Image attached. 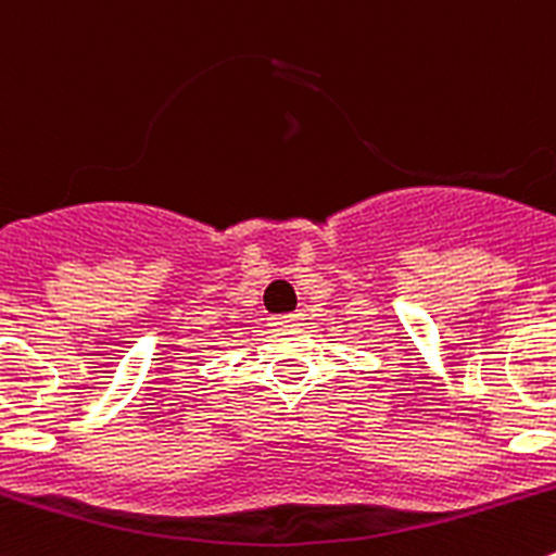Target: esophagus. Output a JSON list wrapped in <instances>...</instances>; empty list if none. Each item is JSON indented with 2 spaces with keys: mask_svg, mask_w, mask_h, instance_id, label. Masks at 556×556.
Masks as SVG:
<instances>
[{
  "mask_svg": "<svg viewBox=\"0 0 556 556\" xmlns=\"http://www.w3.org/2000/svg\"><path fill=\"white\" fill-rule=\"evenodd\" d=\"M302 313H278V316H270V327H291V324H300Z\"/></svg>",
  "mask_w": 556,
  "mask_h": 556,
  "instance_id": "esophagus-1",
  "label": "esophagus"
}]
</instances>
